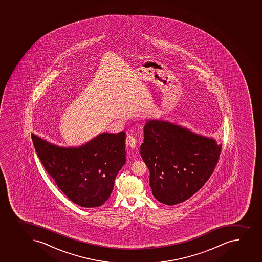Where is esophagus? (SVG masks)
Wrapping results in <instances>:
<instances>
[{
    "label": "esophagus",
    "mask_w": 262,
    "mask_h": 262,
    "mask_svg": "<svg viewBox=\"0 0 262 262\" xmlns=\"http://www.w3.org/2000/svg\"><path fill=\"white\" fill-rule=\"evenodd\" d=\"M127 145L129 146L132 148H135L137 147L138 141L136 139L135 137L133 135L127 136L126 141H125Z\"/></svg>",
    "instance_id": "obj_1"
}]
</instances>
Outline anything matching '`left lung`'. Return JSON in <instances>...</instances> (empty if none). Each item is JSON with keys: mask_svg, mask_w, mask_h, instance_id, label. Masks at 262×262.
Returning <instances> with one entry per match:
<instances>
[{"mask_svg": "<svg viewBox=\"0 0 262 262\" xmlns=\"http://www.w3.org/2000/svg\"><path fill=\"white\" fill-rule=\"evenodd\" d=\"M143 129L140 153L154 196L170 206L189 199L212 175L222 146L170 122L149 120Z\"/></svg>", "mask_w": 262, "mask_h": 262, "instance_id": "left-lung-1", "label": "left lung"}]
</instances>
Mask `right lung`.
<instances>
[{"label": "right lung", "mask_w": 262, "mask_h": 262, "mask_svg": "<svg viewBox=\"0 0 262 262\" xmlns=\"http://www.w3.org/2000/svg\"><path fill=\"white\" fill-rule=\"evenodd\" d=\"M45 170L76 204L96 207L107 201L126 161L125 133H101L84 145L64 148L31 134Z\"/></svg>", "instance_id": "right-lung-1"}]
</instances>
